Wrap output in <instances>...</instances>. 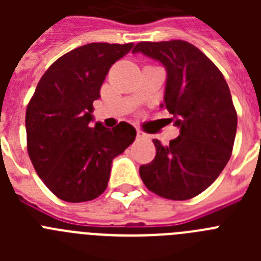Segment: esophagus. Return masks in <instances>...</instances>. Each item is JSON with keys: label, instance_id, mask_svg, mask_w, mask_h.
<instances>
[{"label": "esophagus", "instance_id": "obj_1", "mask_svg": "<svg viewBox=\"0 0 261 261\" xmlns=\"http://www.w3.org/2000/svg\"><path fill=\"white\" fill-rule=\"evenodd\" d=\"M145 138H149V136L142 132V130H140V129H137V140H145Z\"/></svg>", "mask_w": 261, "mask_h": 261}]
</instances>
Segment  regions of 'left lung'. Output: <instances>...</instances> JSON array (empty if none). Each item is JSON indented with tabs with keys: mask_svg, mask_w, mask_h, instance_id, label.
Segmentation results:
<instances>
[{
	"mask_svg": "<svg viewBox=\"0 0 261 261\" xmlns=\"http://www.w3.org/2000/svg\"><path fill=\"white\" fill-rule=\"evenodd\" d=\"M138 52L165 66L161 108L180 129L167 146L153 140L155 158L140 167V176L161 197L192 199L216 180L231 155L238 117L230 89L218 68L188 41H142L133 48Z\"/></svg>",
	"mask_w": 261,
	"mask_h": 261,
	"instance_id": "8db88e82",
	"label": "left lung"
}]
</instances>
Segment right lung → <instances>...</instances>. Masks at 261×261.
Listing matches in <instances>:
<instances>
[{"label":"right lung","mask_w":261,"mask_h":261,"mask_svg":"<svg viewBox=\"0 0 261 261\" xmlns=\"http://www.w3.org/2000/svg\"><path fill=\"white\" fill-rule=\"evenodd\" d=\"M90 43L48 68L26 111L27 150L39 177L68 202L96 199L107 188L112 161L135 141L136 129L95 123L93 103L108 70L133 48Z\"/></svg>","instance_id":"obj_1"}]
</instances>
